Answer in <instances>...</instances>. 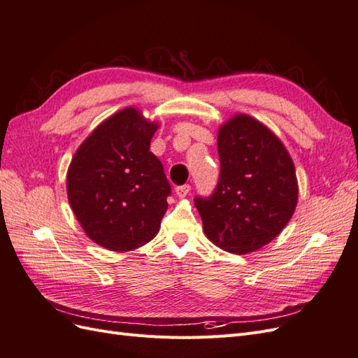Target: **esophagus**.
Returning a JSON list of instances; mask_svg holds the SVG:
<instances>
[{
    "mask_svg": "<svg viewBox=\"0 0 358 358\" xmlns=\"http://www.w3.org/2000/svg\"><path fill=\"white\" fill-rule=\"evenodd\" d=\"M191 191V187L188 185V183H185V185H180V187H176V196L179 199H185L188 194Z\"/></svg>",
    "mask_w": 358,
    "mask_h": 358,
    "instance_id": "34e87169",
    "label": "esophagus"
}]
</instances>
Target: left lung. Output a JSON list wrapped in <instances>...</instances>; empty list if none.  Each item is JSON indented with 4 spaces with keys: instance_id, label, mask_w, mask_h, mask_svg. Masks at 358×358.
<instances>
[{
    "instance_id": "left-lung-1",
    "label": "left lung",
    "mask_w": 358,
    "mask_h": 358,
    "mask_svg": "<svg viewBox=\"0 0 358 358\" xmlns=\"http://www.w3.org/2000/svg\"><path fill=\"white\" fill-rule=\"evenodd\" d=\"M220 180L194 204L208 239L243 255L285 229L299 199L294 162L279 137L258 119L237 113L218 129Z\"/></svg>"
}]
</instances>
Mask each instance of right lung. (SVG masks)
Returning a JSON list of instances; mask_svg holds the SVG:
<instances>
[{
	"mask_svg": "<svg viewBox=\"0 0 358 358\" xmlns=\"http://www.w3.org/2000/svg\"><path fill=\"white\" fill-rule=\"evenodd\" d=\"M158 129L136 107L103 121L76 150L67 171L71 210L92 242L131 251L157 236L170 183L150 152Z\"/></svg>",
	"mask_w": 358,
	"mask_h": 358,
	"instance_id": "add662e5",
	"label": "right lung"
}]
</instances>
